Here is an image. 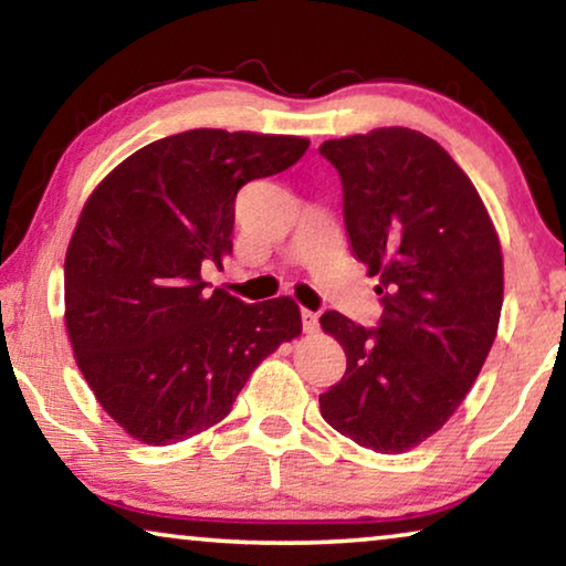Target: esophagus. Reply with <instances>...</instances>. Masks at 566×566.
Segmentation results:
<instances>
[{"instance_id":"obj_1","label":"esophagus","mask_w":566,"mask_h":566,"mask_svg":"<svg viewBox=\"0 0 566 566\" xmlns=\"http://www.w3.org/2000/svg\"><path fill=\"white\" fill-rule=\"evenodd\" d=\"M301 324H304L306 335H314V332L319 329V316H316L314 312H308V308H304V312H301Z\"/></svg>"}]
</instances>
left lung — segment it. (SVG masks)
I'll list each match as a JSON object with an SVG mask.
<instances>
[{
	"label": "left lung",
	"instance_id": "8db88e82",
	"mask_svg": "<svg viewBox=\"0 0 566 566\" xmlns=\"http://www.w3.org/2000/svg\"><path fill=\"white\" fill-rule=\"evenodd\" d=\"M319 154L343 180L347 237L384 306L376 327L322 314L347 368L319 409L358 446L401 453L443 428L484 366L502 308L500 239L463 169L420 130L374 128Z\"/></svg>",
	"mask_w": 566,
	"mask_h": 566
}]
</instances>
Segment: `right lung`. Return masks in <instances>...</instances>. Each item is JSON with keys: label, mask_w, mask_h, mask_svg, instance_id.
I'll use <instances>...</instances> for the list:
<instances>
[{"label": "right lung", "mask_w": 566, "mask_h": 566, "mask_svg": "<svg viewBox=\"0 0 566 566\" xmlns=\"http://www.w3.org/2000/svg\"><path fill=\"white\" fill-rule=\"evenodd\" d=\"M306 149L298 136L192 128L130 154L90 196L66 250V329L128 436L169 446L221 422L252 370L301 335L296 301L208 293L200 270L231 252L239 188Z\"/></svg>", "instance_id": "add662e5"}]
</instances>
